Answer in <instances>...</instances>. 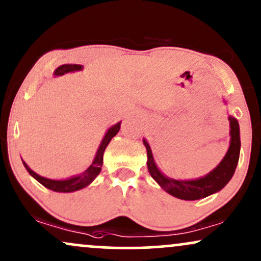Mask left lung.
Wrapping results in <instances>:
<instances>
[{
	"label": "left lung",
	"instance_id": "8db88e82",
	"mask_svg": "<svg viewBox=\"0 0 261 261\" xmlns=\"http://www.w3.org/2000/svg\"><path fill=\"white\" fill-rule=\"evenodd\" d=\"M229 121L231 141H230V147L226 155L224 156L222 163L212 172H210L203 178L195 180H177L165 177L158 170L156 165L154 163L149 144L147 143L146 140H143L144 146L147 148L148 171H149L153 179H155V182L172 196L188 201L203 199V197L212 195V194L223 189L229 183V180L231 179L233 173H235L237 163H239L241 148L239 121L232 117H229Z\"/></svg>",
	"mask_w": 261,
	"mask_h": 261
}]
</instances>
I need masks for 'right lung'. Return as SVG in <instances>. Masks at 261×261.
<instances>
[{"mask_svg": "<svg viewBox=\"0 0 261 261\" xmlns=\"http://www.w3.org/2000/svg\"><path fill=\"white\" fill-rule=\"evenodd\" d=\"M82 68H83L82 67V65H62L55 70L54 74L62 75L65 73H68V72L79 71V70H82ZM119 130H120V123H118L117 125L112 126L110 130L107 131V134L105 135L103 140H102V142H101L100 147H98V150H97L96 156H95L94 161H92V164L88 167L87 171H85L83 174H81V176L72 177V178H70V179H65V180L48 179V178H44V177L39 176V174H37V173H35L34 171L30 169L28 165L24 163V161H22V164H24L25 169L28 170V172L31 174V176L34 177L36 180H38L42 186L48 188V189L58 191V193H71V191L83 189V188L89 186V184H90L92 180L97 177V174L100 173L102 163H103L105 149H106V147L108 146V143H110V141L115 136V135L118 134V131Z\"/></svg>", "mask_w": 261, "mask_h": 261, "instance_id": "right-lung-1", "label": "right lung"}]
</instances>
